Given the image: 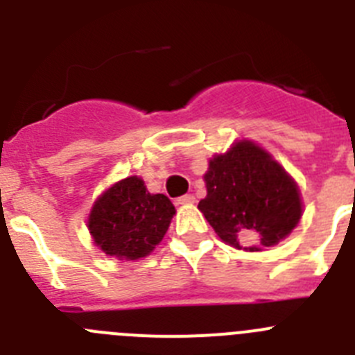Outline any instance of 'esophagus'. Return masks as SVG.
Here are the masks:
<instances>
[{
  "instance_id": "obj_1",
  "label": "esophagus",
  "mask_w": 355,
  "mask_h": 355,
  "mask_svg": "<svg viewBox=\"0 0 355 355\" xmlns=\"http://www.w3.org/2000/svg\"><path fill=\"white\" fill-rule=\"evenodd\" d=\"M175 202H178V205H193V202H196V197L190 196V193H187V196L178 197V199H175Z\"/></svg>"
}]
</instances>
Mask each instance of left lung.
<instances>
[{
  "instance_id": "obj_1",
  "label": "left lung",
  "mask_w": 355,
  "mask_h": 355,
  "mask_svg": "<svg viewBox=\"0 0 355 355\" xmlns=\"http://www.w3.org/2000/svg\"><path fill=\"white\" fill-rule=\"evenodd\" d=\"M197 208L227 245L261 250L288 236L302 216L299 187L265 149L240 140L209 159Z\"/></svg>"
}]
</instances>
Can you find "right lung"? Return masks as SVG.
Masks as SVG:
<instances>
[{"instance_id": "1", "label": "right lung", "mask_w": 355, "mask_h": 355, "mask_svg": "<svg viewBox=\"0 0 355 355\" xmlns=\"http://www.w3.org/2000/svg\"><path fill=\"white\" fill-rule=\"evenodd\" d=\"M174 215L167 196L149 193L144 181L131 175L97 197L87 225L103 252L133 261L153 252Z\"/></svg>"}]
</instances>
